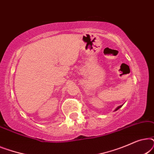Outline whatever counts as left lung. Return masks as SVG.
Listing matches in <instances>:
<instances>
[{"label":"left lung","instance_id":"left-lung-1","mask_svg":"<svg viewBox=\"0 0 154 154\" xmlns=\"http://www.w3.org/2000/svg\"><path fill=\"white\" fill-rule=\"evenodd\" d=\"M121 106H118V107H117V108H116V110H115V111H117V110H118V109H119L120 108H121Z\"/></svg>","mask_w":154,"mask_h":154}]
</instances>
